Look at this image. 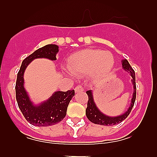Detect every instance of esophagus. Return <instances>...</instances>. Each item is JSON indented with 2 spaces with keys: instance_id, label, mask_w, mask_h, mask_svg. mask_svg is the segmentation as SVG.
<instances>
[{
  "instance_id": "1",
  "label": "esophagus",
  "mask_w": 157,
  "mask_h": 157,
  "mask_svg": "<svg viewBox=\"0 0 157 157\" xmlns=\"http://www.w3.org/2000/svg\"><path fill=\"white\" fill-rule=\"evenodd\" d=\"M75 90L76 93H78V92H82V91L84 90V89H83L82 86V85H78V86H76L75 88Z\"/></svg>"
}]
</instances>
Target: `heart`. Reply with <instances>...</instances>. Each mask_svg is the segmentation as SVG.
<instances>
[{
  "label": "heart",
  "instance_id": "heart-1",
  "mask_svg": "<svg viewBox=\"0 0 157 157\" xmlns=\"http://www.w3.org/2000/svg\"><path fill=\"white\" fill-rule=\"evenodd\" d=\"M112 52L99 49L87 48L72 55L68 60V69L78 76L90 73L94 78L106 75L114 65Z\"/></svg>",
  "mask_w": 157,
  "mask_h": 157
}]
</instances>
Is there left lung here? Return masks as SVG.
<instances>
[{"mask_svg": "<svg viewBox=\"0 0 157 157\" xmlns=\"http://www.w3.org/2000/svg\"><path fill=\"white\" fill-rule=\"evenodd\" d=\"M122 62H123L122 65H123V69L127 71L130 72V75L132 77V83L134 85V94H133V98L132 100H131V105H130L128 110L122 116H117V117H109V116H107L104 115L103 113H101L98 110L94 101L92 91H86V94L88 95V102H87V108L86 109V117L88 118V120L92 122V123H95V124H100V125L104 126H113L115 124H117V123H120L122 121H123L129 116V114L132 110V108L134 106L136 99L135 72H134V69L131 67V66H130L127 59H123Z\"/></svg>", "mask_w": 157, "mask_h": 157, "instance_id": "obj_1", "label": "left lung"}]
</instances>
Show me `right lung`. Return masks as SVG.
I'll return each instance as SVG.
<instances>
[{
	"mask_svg": "<svg viewBox=\"0 0 157 157\" xmlns=\"http://www.w3.org/2000/svg\"><path fill=\"white\" fill-rule=\"evenodd\" d=\"M59 48L56 45H47L38 48L23 59L18 72L16 83V101L24 118L32 125L47 127L56 124L63 120L66 116L69 102L75 96L74 90L66 92L57 91L47 101L39 106H34L23 87V73L27 65L36 58H48L55 60Z\"/></svg>",
	"mask_w": 157,
	"mask_h": 157,
	"instance_id": "1",
	"label": "right lung"
}]
</instances>
